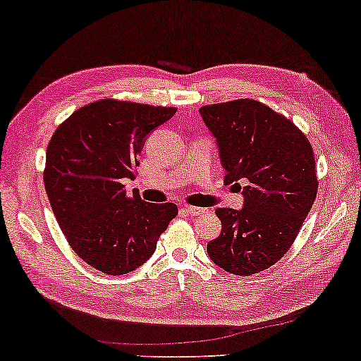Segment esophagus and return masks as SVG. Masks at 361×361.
Segmentation results:
<instances>
[{"mask_svg": "<svg viewBox=\"0 0 361 361\" xmlns=\"http://www.w3.org/2000/svg\"><path fill=\"white\" fill-rule=\"evenodd\" d=\"M184 211L188 212V214H190V216H201V214H204V212H206V209L194 207V206H184Z\"/></svg>", "mask_w": 361, "mask_h": 361, "instance_id": "34e87169", "label": "esophagus"}]
</instances>
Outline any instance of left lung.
Segmentation results:
<instances>
[{"mask_svg": "<svg viewBox=\"0 0 361 361\" xmlns=\"http://www.w3.org/2000/svg\"><path fill=\"white\" fill-rule=\"evenodd\" d=\"M199 112L219 145L226 184H246L241 211H216L222 231L209 241L207 255L231 274L261 273L286 255L317 199L313 147L291 120L257 100Z\"/></svg>", "mask_w": 361, "mask_h": 361, "instance_id": "8db88e82", "label": "left lung"}]
</instances>
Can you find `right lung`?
Listing matches in <instances>:
<instances>
[{"label": "right lung", "instance_id": "add662e5", "mask_svg": "<svg viewBox=\"0 0 361 361\" xmlns=\"http://www.w3.org/2000/svg\"><path fill=\"white\" fill-rule=\"evenodd\" d=\"M176 106L102 99L75 110L47 147L43 180L53 214L78 257L110 276L149 259L177 216L173 202L149 204L127 194L145 137Z\"/></svg>", "mask_w": 361, "mask_h": 361}]
</instances>
